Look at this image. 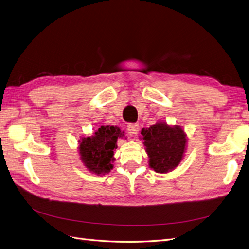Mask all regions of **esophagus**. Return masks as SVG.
<instances>
[{
	"label": "esophagus",
	"instance_id": "34e87169",
	"mask_svg": "<svg viewBox=\"0 0 249 249\" xmlns=\"http://www.w3.org/2000/svg\"><path fill=\"white\" fill-rule=\"evenodd\" d=\"M126 129H127V131H129L130 134L135 135V134H137V132L139 131V124H129L126 126Z\"/></svg>",
	"mask_w": 249,
	"mask_h": 249
}]
</instances>
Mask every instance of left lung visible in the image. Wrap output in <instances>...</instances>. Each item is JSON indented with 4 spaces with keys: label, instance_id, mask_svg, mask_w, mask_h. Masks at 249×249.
Masks as SVG:
<instances>
[{
    "label": "left lung",
    "instance_id": "obj_1",
    "mask_svg": "<svg viewBox=\"0 0 249 249\" xmlns=\"http://www.w3.org/2000/svg\"><path fill=\"white\" fill-rule=\"evenodd\" d=\"M141 135L149 158V167L156 172L167 173L183 160L187 139L180 126L158 122L148 129H142Z\"/></svg>",
    "mask_w": 249,
    "mask_h": 249
}]
</instances>
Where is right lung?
Wrapping results in <instances>:
<instances>
[{
	"label": "right lung",
	"mask_w": 249,
	"mask_h": 249,
	"mask_svg": "<svg viewBox=\"0 0 249 249\" xmlns=\"http://www.w3.org/2000/svg\"><path fill=\"white\" fill-rule=\"evenodd\" d=\"M124 132L117 126L102 125L93 136L82 138L79 146L81 160L86 168L97 176L108 173L113 168L114 149L117 139L124 138Z\"/></svg>",
	"instance_id": "add662e5"
}]
</instances>
